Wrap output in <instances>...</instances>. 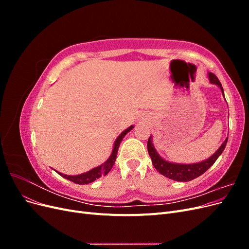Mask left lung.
<instances>
[{"label": "left lung", "instance_id": "left-lung-1", "mask_svg": "<svg viewBox=\"0 0 249 249\" xmlns=\"http://www.w3.org/2000/svg\"><path fill=\"white\" fill-rule=\"evenodd\" d=\"M208 78L211 84H215L221 89L222 95L224 96L221 83L219 82V80H218V78L215 76V74L212 72H209ZM227 143H228V138L223 141L220 147L218 148L212 156L209 157L208 159L203 160L201 162L191 163V164L173 163L163 159V158L158 154L157 149L154 146L152 135H150V137L148 138V141H147V150H148L150 159H152L154 167L157 169L158 172H160L161 175L170 179L177 180V182H189V180H192L201 176L202 173H205L211 166H212V165L215 163V161L218 159V157L222 154L223 149L225 148V145H227Z\"/></svg>", "mask_w": 249, "mask_h": 249}]
</instances>
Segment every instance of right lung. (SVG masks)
I'll return each instance as SVG.
<instances>
[{
	"instance_id": "obj_1",
	"label": "right lung",
	"mask_w": 249,
	"mask_h": 249,
	"mask_svg": "<svg viewBox=\"0 0 249 249\" xmlns=\"http://www.w3.org/2000/svg\"><path fill=\"white\" fill-rule=\"evenodd\" d=\"M133 127H134V125H131V126L127 127V129H125L124 132L120 133L119 136L114 141L112 153H111L110 157L108 158V160L105 163H103L102 165H100V166L94 167L91 170H89V171L84 172V173H81V175H78V176H67V175H64V173H61V172H58V171H56V172L59 173V175L63 177L64 178L71 180V182L79 184V185H85V184L87 185L89 183L94 182L95 179L101 178L102 176L108 175L109 171L112 169L113 165H114V163H115L116 156H117V150H118L120 142L123 141L124 137L125 136L127 133L133 130Z\"/></svg>"
}]
</instances>
